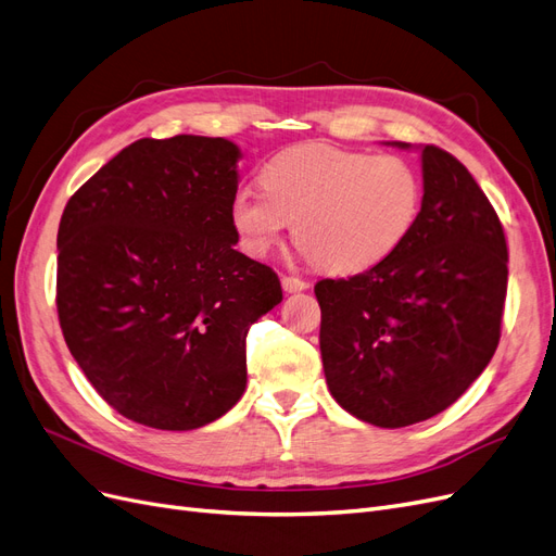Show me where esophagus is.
Instances as JSON below:
<instances>
[{
    "label": "esophagus",
    "instance_id": "obj_1",
    "mask_svg": "<svg viewBox=\"0 0 556 556\" xmlns=\"http://www.w3.org/2000/svg\"><path fill=\"white\" fill-rule=\"evenodd\" d=\"M281 286L286 293H300V291H307L309 283L304 279H298V277H291V275H283L281 277Z\"/></svg>",
    "mask_w": 556,
    "mask_h": 556
}]
</instances>
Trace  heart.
Segmentation results:
<instances>
[{
    "mask_svg": "<svg viewBox=\"0 0 556 556\" xmlns=\"http://www.w3.org/2000/svg\"><path fill=\"white\" fill-rule=\"evenodd\" d=\"M263 191L240 189L230 224L244 252L265 256L291 222L295 244L320 270L363 273L388 258L414 228L422 185L397 154L351 152L304 142L263 164Z\"/></svg>",
    "mask_w": 556,
    "mask_h": 556,
    "instance_id": "b5f03b06",
    "label": "heart"
}]
</instances>
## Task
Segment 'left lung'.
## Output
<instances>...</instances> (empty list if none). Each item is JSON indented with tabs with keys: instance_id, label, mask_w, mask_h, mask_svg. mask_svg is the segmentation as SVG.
<instances>
[{
	"instance_id": "obj_1",
	"label": "left lung",
	"mask_w": 556,
	"mask_h": 556,
	"mask_svg": "<svg viewBox=\"0 0 556 556\" xmlns=\"http://www.w3.org/2000/svg\"><path fill=\"white\" fill-rule=\"evenodd\" d=\"M422 189L395 252L314 286L330 395L388 429L441 414L478 379L498 346L508 289L504 226L467 166L425 146Z\"/></svg>"
}]
</instances>
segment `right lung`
<instances>
[{
	"instance_id": "obj_1",
	"label": "right lung",
	"mask_w": 556,
	"mask_h": 556,
	"mask_svg": "<svg viewBox=\"0 0 556 556\" xmlns=\"http://www.w3.org/2000/svg\"><path fill=\"white\" fill-rule=\"evenodd\" d=\"M238 159L226 138H140L64 207V342L134 422L187 432L222 418L247 386L249 328L281 302L273 267L236 249Z\"/></svg>"
}]
</instances>
